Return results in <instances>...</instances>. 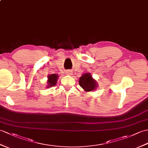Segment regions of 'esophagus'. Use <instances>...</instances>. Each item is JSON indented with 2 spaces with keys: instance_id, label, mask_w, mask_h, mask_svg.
<instances>
[{
  "instance_id": "1",
  "label": "esophagus",
  "mask_w": 148,
  "mask_h": 148,
  "mask_svg": "<svg viewBox=\"0 0 148 148\" xmlns=\"http://www.w3.org/2000/svg\"><path fill=\"white\" fill-rule=\"evenodd\" d=\"M66 73H67V75H72V73H71V71H67L66 72Z\"/></svg>"
}]
</instances>
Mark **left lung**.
Segmentation results:
<instances>
[{
	"label": "left lung",
	"mask_w": 148,
	"mask_h": 148,
	"mask_svg": "<svg viewBox=\"0 0 148 148\" xmlns=\"http://www.w3.org/2000/svg\"><path fill=\"white\" fill-rule=\"evenodd\" d=\"M79 84L86 92L95 91L98 88L97 81L92 78L90 73H84L82 75V76L79 77Z\"/></svg>",
	"instance_id": "left-lung-1"
}]
</instances>
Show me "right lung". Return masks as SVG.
Masks as SVG:
<instances>
[{"label":"right lung","instance_id":"right-lung-1","mask_svg":"<svg viewBox=\"0 0 148 148\" xmlns=\"http://www.w3.org/2000/svg\"><path fill=\"white\" fill-rule=\"evenodd\" d=\"M58 78V75L57 74H52L48 75L47 88H49L56 85L57 84Z\"/></svg>","mask_w":148,"mask_h":148}]
</instances>
